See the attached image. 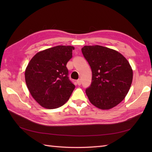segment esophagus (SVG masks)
Masks as SVG:
<instances>
[{"label": "esophagus", "mask_w": 152, "mask_h": 152, "mask_svg": "<svg viewBox=\"0 0 152 152\" xmlns=\"http://www.w3.org/2000/svg\"><path fill=\"white\" fill-rule=\"evenodd\" d=\"M76 83H77V85H78V86H80V85H81V83H82L81 80L79 79V80H77V81H76Z\"/></svg>", "instance_id": "obj_1"}]
</instances>
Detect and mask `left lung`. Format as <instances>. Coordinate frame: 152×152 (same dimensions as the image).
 I'll return each instance as SVG.
<instances>
[{
    "label": "left lung",
    "mask_w": 152,
    "mask_h": 152,
    "mask_svg": "<svg viewBox=\"0 0 152 152\" xmlns=\"http://www.w3.org/2000/svg\"><path fill=\"white\" fill-rule=\"evenodd\" d=\"M82 51L92 71L91 84L86 90L89 101L101 110L114 108L131 88L133 70L129 63L118 51L99 45L85 46Z\"/></svg>",
    "instance_id": "1"
}]
</instances>
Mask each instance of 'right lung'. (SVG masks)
Wrapping results in <instances>:
<instances>
[{"label": "right lung", "mask_w": 152, "mask_h": 152, "mask_svg": "<svg viewBox=\"0 0 152 152\" xmlns=\"http://www.w3.org/2000/svg\"><path fill=\"white\" fill-rule=\"evenodd\" d=\"M73 50L71 46L48 48L34 55L28 63L25 82L32 96L42 107L54 109L63 106L75 88L66 66Z\"/></svg>", "instance_id": "obj_1"}]
</instances>
